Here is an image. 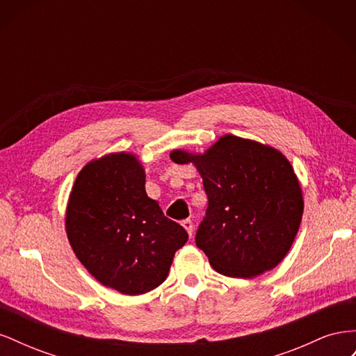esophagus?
Segmentation results:
<instances>
[{
  "label": "esophagus",
  "instance_id": "esophagus-1",
  "mask_svg": "<svg viewBox=\"0 0 356 356\" xmlns=\"http://www.w3.org/2000/svg\"><path fill=\"white\" fill-rule=\"evenodd\" d=\"M182 227H184L187 230V233L191 236L193 234V229H195V225H193V221L190 218L182 221Z\"/></svg>",
  "mask_w": 356,
  "mask_h": 356
}]
</instances>
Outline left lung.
I'll return each instance as SVG.
<instances>
[{
  "label": "left lung",
  "mask_w": 356,
  "mask_h": 356,
  "mask_svg": "<svg viewBox=\"0 0 356 356\" xmlns=\"http://www.w3.org/2000/svg\"><path fill=\"white\" fill-rule=\"evenodd\" d=\"M175 163L199 170L208 209L196 245L229 277H255L281 263L303 217L294 169L276 148L224 135L203 154L174 149Z\"/></svg>",
  "instance_id": "left-lung-1"
}]
</instances>
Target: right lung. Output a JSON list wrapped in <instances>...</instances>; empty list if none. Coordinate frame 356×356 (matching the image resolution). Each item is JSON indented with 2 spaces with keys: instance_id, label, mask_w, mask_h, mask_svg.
<instances>
[{
  "instance_id": "right-lung-1",
  "label": "right lung",
  "mask_w": 356,
  "mask_h": 356,
  "mask_svg": "<svg viewBox=\"0 0 356 356\" xmlns=\"http://www.w3.org/2000/svg\"><path fill=\"white\" fill-rule=\"evenodd\" d=\"M65 229L72 251L102 285L139 296L165 282L188 239L145 193V172L131 153L89 161L75 178Z\"/></svg>"
}]
</instances>
